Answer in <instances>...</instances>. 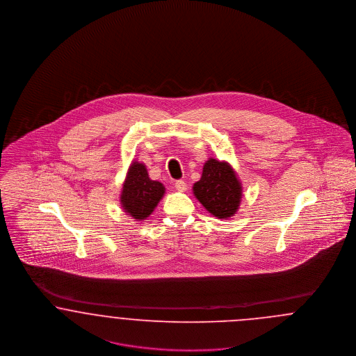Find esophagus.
<instances>
[{"label": "esophagus", "mask_w": 356, "mask_h": 356, "mask_svg": "<svg viewBox=\"0 0 356 356\" xmlns=\"http://www.w3.org/2000/svg\"><path fill=\"white\" fill-rule=\"evenodd\" d=\"M175 188H177L178 191L184 193V191L187 190V185H186V182H184V181H177V182H175Z\"/></svg>", "instance_id": "obj_1"}]
</instances>
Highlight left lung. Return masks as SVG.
<instances>
[{
	"label": "left lung",
	"instance_id": "1",
	"mask_svg": "<svg viewBox=\"0 0 356 356\" xmlns=\"http://www.w3.org/2000/svg\"><path fill=\"white\" fill-rule=\"evenodd\" d=\"M193 193L213 217L229 219L239 210L243 187L227 161L209 158L203 165L201 179L193 186Z\"/></svg>",
	"mask_w": 356,
	"mask_h": 356
}]
</instances>
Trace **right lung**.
<instances>
[{"instance_id":"right-lung-1","label":"right lung","mask_w":356,"mask_h":356,"mask_svg":"<svg viewBox=\"0 0 356 356\" xmlns=\"http://www.w3.org/2000/svg\"><path fill=\"white\" fill-rule=\"evenodd\" d=\"M165 193V186L149 177L146 165L134 159L124 177L120 204L126 216L133 218L136 222H140L153 214Z\"/></svg>"}]
</instances>
